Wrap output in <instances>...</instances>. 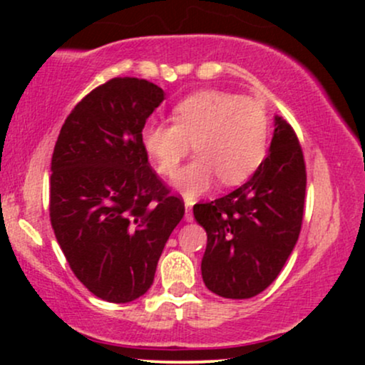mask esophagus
<instances>
[{"mask_svg":"<svg viewBox=\"0 0 365 365\" xmlns=\"http://www.w3.org/2000/svg\"><path fill=\"white\" fill-rule=\"evenodd\" d=\"M194 220V215H192V202H185V221Z\"/></svg>","mask_w":365,"mask_h":365,"instance_id":"34e87169","label":"esophagus"}]
</instances>
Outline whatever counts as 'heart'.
<instances>
[{
  "label": "heart",
  "mask_w": 365,
  "mask_h": 365,
  "mask_svg": "<svg viewBox=\"0 0 365 365\" xmlns=\"http://www.w3.org/2000/svg\"><path fill=\"white\" fill-rule=\"evenodd\" d=\"M175 123L148 121L140 140L159 173L173 177L194 144L197 158L175 178L188 199L204 194L217 178L225 185L245 182L262 163L267 116L250 98L225 91H199L175 104Z\"/></svg>",
  "instance_id": "1"
}]
</instances>
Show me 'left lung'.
Listing matches in <instances>:
<instances>
[{
	"mask_svg": "<svg viewBox=\"0 0 365 365\" xmlns=\"http://www.w3.org/2000/svg\"><path fill=\"white\" fill-rule=\"evenodd\" d=\"M304 153L295 130L276 116L271 149L255 173L232 194L195 204L207 233L202 279L225 299H252L278 278L304 220Z\"/></svg>",
	"mask_w": 365,
	"mask_h": 365,
	"instance_id": "obj_1",
	"label": "left lung"
}]
</instances>
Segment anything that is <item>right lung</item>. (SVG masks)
Returning <instances> with one entry per match:
<instances>
[{"instance_id": "add662e5", "label": "right lung", "mask_w": 365, "mask_h": 365, "mask_svg": "<svg viewBox=\"0 0 365 365\" xmlns=\"http://www.w3.org/2000/svg\"><path fill=\"white\" fill-rule=\"evenodd\" d=\"M165 101L156 83L115 77L91 91L60 130L49 220L70 269L99 299L127 304L154 282L185 204L150 168L142 127Z\"/></svg>"}]
</instances>
